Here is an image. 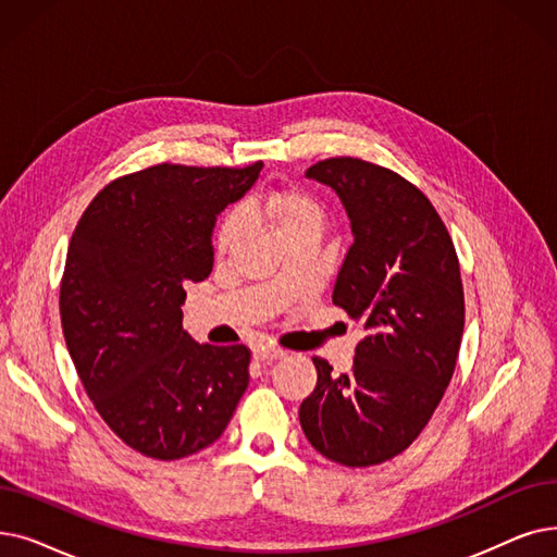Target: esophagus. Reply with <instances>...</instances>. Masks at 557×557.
<instances>
[{
	"instance_id": "34e87169",
	"label": "esophagus",
	"mask_w": 557,
	"mask_h": 557,
	"mask_svg": "<svg viewBox=\"0 0 557 557\" xmlns=\"http://www.w3.org/2000/svg\"><path fill=\"white\" fill-rule=\"evenodd\" d=\"M252 355H255L257 361H265V359H282V357H286V350L275 348V346H257Z\"/></svg>"
}]
</instances>
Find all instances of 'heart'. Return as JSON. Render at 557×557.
Here are the masks:
<instances>
[{
	"label": "heart",
	"instance_id": "heart-1",
	"mask_svg": "<svg viewBox=\"0 0 557 557\" xmlns=\"http://www.w3.org/2000/svg\"><path fill=\"white\" fill-rule=\"evenodd\" d=\"M248 213H259L265 215L277 230L280 234L288 227L307 223V221H319V207L313 202L307 193L296 190V188H269L257 193L255 198L246 202ZM240 230V215L230 213L227 219L221 225L219 232V246L227 248L234 244V238L238 236Z\"/></svg>",
	"mask_w": 557,
	"mask_h": 557
}]
</instances>
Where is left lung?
I'll return each mask as SVG.
<instances>
[{"mask_svg":"<svg viewBox=\"0 0 557 557\" xmlns=\"http://www.w3.org/2000/svg\"><path fill=\"white\" fill-rule=\"evenodd\" d=\"M307 180L342 200L352 246L332 302L364 327L352 371L319 380L300 405L309 444L344 467H371L403 453L437 409L465 332V292L453 240L423 193L369 161L311 165Z\"/></svg>","mask_w":557,"mask_h":557,"instance_id":"1","label":"left lung"}]
</instances>
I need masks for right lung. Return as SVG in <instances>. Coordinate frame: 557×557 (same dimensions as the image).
Here are the masks:
<instances>
[{"label":"right lung","mask_w":557,"mask_h":557,"mask_svg":"<svg viewBox=\"0 0 557 557\" xmlns=\"http://www.w3.org/2000/svg\"><path fill=\"white\" fill-rule=\"evenodd\" d=\"M248 168L161 163L104 186L70 238L61 325L84 389L134 450L180 459L225 432L250 350L182 327L188 282L213 265V227L259 180Z\"/></svg>","instance_id":"obj_1"}]
</instances>
